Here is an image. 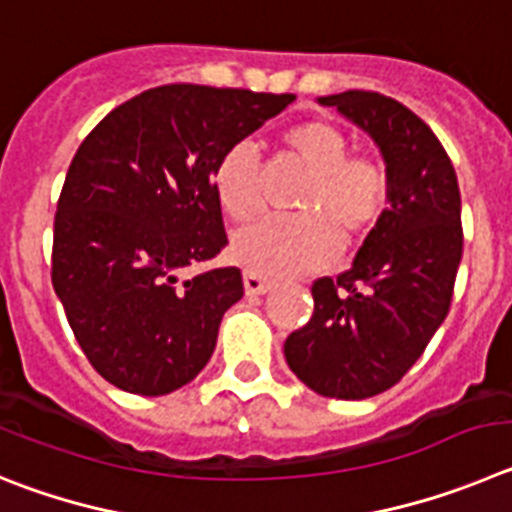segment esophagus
<instances>
[{"label": "esophagus", "mask_w": 512, "mask_h": 512, "mask_svg": "<svg viewBox=\"0 0 512 512\" xmlns=\"http://www.w3.org/2000/svg\"><path fill=\"white\" fill-rule=\"evenodd\" d=\"M270 288H273V280L265 278V275H257V273H250V270H247L245 273L247 296H262V293H267Z\"/></svg>", "instance_id": "obj_1"}]
</instances>
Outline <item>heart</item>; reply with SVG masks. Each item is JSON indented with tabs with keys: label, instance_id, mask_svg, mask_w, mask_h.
Masks as SVG:
<instances>
[{
	"label": "heart",
	"instance_id": "b5f03b06",
	"mask_svg": "<svg viewBox=\"0 0 512 512\" xmlns=\"http://www.w3.org/2000/svg\"><path fill=\"white\" fill-rule=\"evenodd\" d=\"M283 142L311 173L298 209L306 214L265 216L239 229L232 255L250 273L293 278L326 267L342 245L365 237L388 209L390 178L377 160L349 155L352 145L336 124L308 119L283 132ZM214 193L232 219L260 211V163L250 142H234L211 173Z\"/></svg>",
	"mask_w": 512,
	"mask_h": 512
}]
</instances>
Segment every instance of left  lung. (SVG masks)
I'll list each match as a JSON object with an SVG mask.
<instances>
[{"label": "left lung", "mask_w": 512, "mask_h": 512, "mask_svg": "<svg viewBox=\"0 0 512 512\" xmlns=\"http://www.w3.org/2000/svg\"><path fill=\"white\" fill-rule=\"evenodd\" d=\"M319 104L375 140L390 199L347 273L311 285V321L283 349L313 393L362 400L393 388L444 324L462 262V196L439 137L400 101L344 91Z\"/></svg>", "instance_id": "left-lung-1"}]
</instances>
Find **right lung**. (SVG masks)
<instances>
[{
  "instance_id": "1",
  "label": "right lung",
  "mask_w": 512,
  "mask_h": 512,
  "mask_svg": "<svg viewBox=\"0 0 512 512\" xmlns=\"http://www.w3.org/2000/svg\"><path fill=\"white\" fill-rule=\"evenodd\" d=\"M293 94L168 84L124 101L71 160L53 224V288L94 370L165 395L211 359L245 296L239 267L183 278L227 245L211 173Z\"/></svg>"
}]
</instances>
